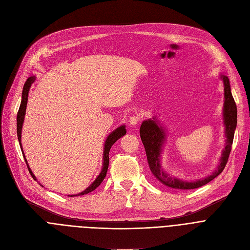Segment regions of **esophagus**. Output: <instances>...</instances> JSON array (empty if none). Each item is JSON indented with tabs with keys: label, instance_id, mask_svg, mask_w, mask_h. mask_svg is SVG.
Instances as JSON below:
<instances>
[{
	"label": "esophagus",
	"instance_id": "34e87169",
	"mask_svg": "<svg viewBox=\"0 0 250 250\" xmlns=\"http://www.w3.org/2000/svg\"><path fill=\"white\" fill-rule=\"evenodd\" d=\"M139 122H140V118H139V115H134V116H131V118L129 119V121H128V124H129V125L134 126V125H137L139 124Z\"/></svg>",
	"mask_w": 250,
	"mask_h": 250
}]
</instances>
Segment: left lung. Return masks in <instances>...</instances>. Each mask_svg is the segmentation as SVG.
Instances as JSON below:
<instances>
[{"instance_id":"1","label":"left lung","mask_w":250,"mask_h":250,"mask_svg":"<svg viewBox=\"0 0 250 250\" xmlns=\"http://www.w3.org/2000/svg\"><path fill=\"white\" fill-rule=\"evenodd\" d=\"M220 79L224 85V104H223V125L225 132V146L222 149L221 157L216 168L210 175L197 179L195 181H187L178 178L177 176L167 173L162 166V154L165 147V143L167 141V134L165 127L162 126L157 116L153 119L144 121L140 128V136L144 144L148 167L153 175L164 185L178 189V190H190L206 185L207 183L217 177L224 170L231 152V146L233 143L234 132L237 125V107L231 93L230 82L226 75L220 74Z\"/></svg>"}]
</instances>
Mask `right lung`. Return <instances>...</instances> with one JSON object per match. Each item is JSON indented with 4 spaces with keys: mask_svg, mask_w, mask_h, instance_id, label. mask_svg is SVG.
Returning a JSON list of instances; mask_svg holds the SVG:
<instances>
[{
    "mask_svg": "<svg viewBox=\"0 0 250 250\" xmlns=\"http://www.w3.org/2000/svg\"><path fill=\"white\" fill-rule=\"evenodd\" d=\"M36 80V76H30L24 84V87H23V91H22V99H21V104H20V108H19V111H18V114H17V135H18V140H19V144H20V146H21V149H22V153H23V156H24V159H25V162L27 164V167H28V170L31 174V176L33 177V179L34 180H37L35 175L33 174V172L31 171L30 167H29V164L25 158V155H24V152H23V147H22V144H21V139H22V127H23V124H24V119H25V113H26V107H27V103H28V94H29V90H30V87L32 85V83L34 82ZM126 134V129H125V125H123L121 126H119L118 128H115L114 130H112L110 134L107 136L106 140H105V143H104V156H103V169L101 171V173L98 174V176L96 177V179L91 183V184L84 190L82 191L78 194H75V195H68L69 197H74V196H81V195H85V194H88L90 192H92L93 190H95L99 185L102 184V182L104 181V179L105 178L106 176V172H107V169H108V164H109V151H110V147L111 146L118 141L119 139H121L122 137H124L125 135ZM40 184V183H39ZM41 185V184H40ZM43 187V185H41Z\"/></svg>",
    "mask_w": 250,
    "mask_h": 250,
    "instance_id": "right-lung-1",
    "label": "right lung"
}]
</instances>
